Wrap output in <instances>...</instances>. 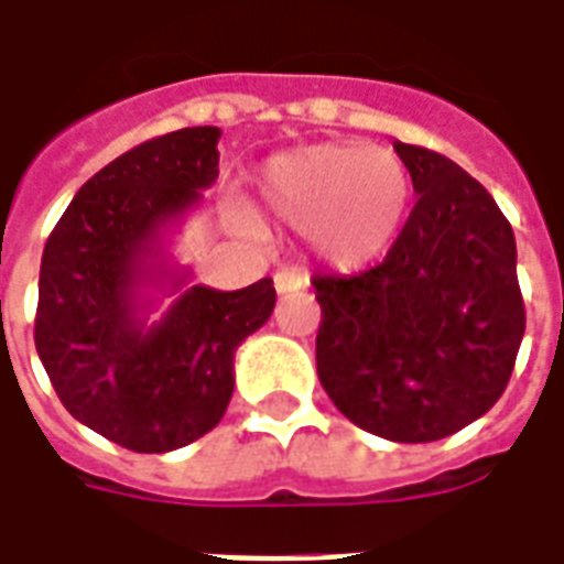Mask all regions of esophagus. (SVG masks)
<instances>
[{"label": "esophagus", "mask_w": 564, "mask_h": 564, "mask_svg": "<svg viewBox=\"0 0 564 564\" xmlns=\"http://www.w3.org/2000/svg\"><path fill=\"white\" fill-rule=\"evenodd\" d=\"M305 286H307V274H302V271L281 269L278 274H274V290H278L281 295L302 293Z\"/></svg>", "instance_id": "1"}]
</instances>
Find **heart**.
I'll return each mask as SVG.
<instances>
[{
	"mask_svg": "<svg viewBox=\"0 0 564 564\" xmlns=\"http://www.w3.org/2000/svg\"><path fill=\"white\" fill-rule=\"evenodd\" d=\"M414 177L399 153L366 144H307L269 160L259 205L332 265L354 269L380 257L402 232Z\"/></svg>",
	"mask_w": 564,
	"mask_h": 564,
	"instance_id": "obj_1",
	"label": "heart"
}]
</instances>
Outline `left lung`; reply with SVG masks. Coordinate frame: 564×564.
<instances>
[{
  "label": "left lung",
  "instance_id": "1",
  "mask_svg": "<svg viewBox=\"0 0 564 564\" xmlns=\"http://www.w3.org/2000/svg\"><path fill=\"white\" fill-rule=\"evenodd\" d=\"M392 148L420 198L380 265L314 278L317 375L350 423L425 444L501 399L525 307L517 241L496 198L435 150Z\"/></svg>",
  "mask_w": 564,
  "mask_h": 564
}]
</instances>
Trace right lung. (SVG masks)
Wrapping results in <instances>:
<instances>
[{"mask_svg":"<svg viewBox=\"0 0 564 564\" xmlns=\"http://www.w3.org/2000/svg\"><path fill=\"white\" fill-rule=\"evenodd\" d=\"M220 129L189 127L108 162L44 245L35 350L78 423L135 453L208 435L235 390V350L271 317V278L189 286L165 238L220 174ZM156 292L175 302L150 324Z\"/></svg>","mask_w":564,"mask_h":564,"instance_id":"obj_1","label":"right lung"}]
</instances>
